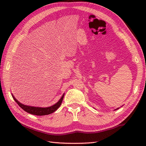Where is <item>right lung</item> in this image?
Instances as JSON below:
<instances>
[{"mask_svg": "<svg viewBox=\"0 0 146 146\" xmlns=\"http://www.w3.org/2000/svg\"><path fill=\"white\" fill-rule=\"evenodd\" d=\"M12 97H13L14 100L15 101V102L19 105L22 109H23L24 111H26V112L35 115H49L50 113H53L54 111L56 110L58 108L60 107V105L62 103V101L63 100L64 97V94L62 96L61 98L60 99L56 104L52 105L51 107H31V106H28V105H25L23 104L20 103L15 98L13 95H12Z\"/></svg>", "mask_w": 146, "mask_h": 146, "instance_id": "right-lung-1", "label": "right lung"}]
</instances>
